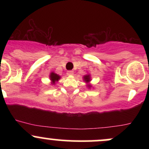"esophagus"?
<instances>
[{"instance_id":"34e87169","label":"esophagus","mask_w":149,"mask_h":149,"mask_svg":"<svg viewBox=\"0 0 149 149\" xmlns=\"http://www.w3.org/2000/svg\"><path fill=\"white\" fill-rule=\"evenodd\" d=\"M67 75L72 76V75H73V70H68V71H67Z\"/></svg>"}]
</instances>
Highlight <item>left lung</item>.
Wrapping results in <instances>:
<instances>
[{"instance_id": "left-lung-1", "label": "left lung", "mask_w": 149, "mask_h": 149, "mask_svg": "<svg viewBox=\"0 0 149 149\" xmlns=\"http://www.w3.org/2000/svg\"><path fill=\"white\" fill-rule=\"evenodd\" d=\"M84 81H86V82H88L90 81V77L88 75H87V76H84Z\"/></svg>"}]
</instances>
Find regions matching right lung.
Listing matches in <instances>:
<instances>
[{
  "instance_id": "obj_1",
  "label": "right lung",
  "mask_w": 149,
  "mask_h": 149,
  "mask_svg": "<svg viewBox=\"0 0 149 149\" xmlns=\"http://www.w3.org/2000/svg\"><path fill=\"white\" fill-rule=\"evenodd\" d=\"M49 77H50V79L52 80V83L53 84L55 83V81H58L60 79V76L55 73H50V76H49Z\"/></svg>"
}]
</instances>
